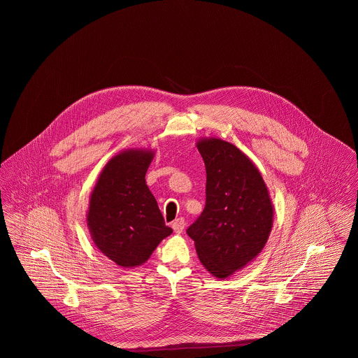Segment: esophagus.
Returning <instances> with one entry per match:
<instances>
[{"instance_id":"34e87169","label":"esophagus","mask_w":358,"mask_h":358,"mask_svg":"<svg viewBox=\"0 0 358 358\" xmlns=\"http://www.w3.org/2000/svg\"><path fill=\"white\" fill-rule=\"evenodd\" d=\"M185 224H186L185 219H183V217H179V219H176V220L172 222V229H173L175 233H182L183 229H185Z\"/></svg>"}]
</instances>
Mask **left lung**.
<instances>
[{
  "mask_svg": "<svg viewBox=\"0 0 358 358\" xmlns=\"http://www.w3.org/2000/svg\"><path fill=\"white\" fill-rule=\"evenodd\" d=\"M206 169L205 206L186 230L205 268L224 278L263 250L273 224V205L252 161L220 139L197 143Z\"/></svg>",
  "mask_w": 358,
  "mask_h": 358,
  "instance_id": "1",
  "label": "left lung"
}]
</instances>
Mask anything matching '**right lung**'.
I'll return each instance as SVG.
<instances>
[{"label": "right lung", "instance_id": "obj_1", "mask_svg": "<svg viewBox=\"0 0 358 358\" xmlns=\"http://www.w3.org/2000/svg\"><path fill=\"white\" fill-rule=\"evenodd\" d=\"M152 152L128 150L113 157L92 192L88 227L94 243L118 266L145 263L172 233L146 185Z\"/></svg>", "mask_w": 358, "mask_h": 358}]
</instances>
